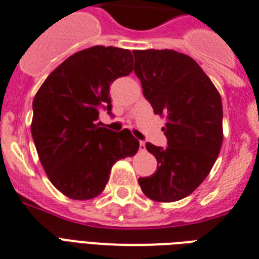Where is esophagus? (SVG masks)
<instances>
[{
  "instance_id": "obj_1",
  "label": "esophagus",
  "mask_w": 259,
  "mask_h": 259,
  "mask_svg": "<svg viewBox=\"0 0 259 259\" xmlns=\"http://www.w3.org/2000/svg\"><path fill=\"white\" fill-rule=\"evenodd\" d=\"M139 150L140 151L146 150V143H144V142H140L139 143Z\"/></svg>"
}]
</instances>
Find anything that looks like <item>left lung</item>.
Listing matches in <instances>:
<instances>
[{
	"label": "left lung",
	"mask_w": 259,
	"mask_h": 259,
	"mask_svg": "<svg viewBox=\"0 0 259 259\" xmlns=\"http://www.w3.org/2000/svg\"><path fill=\"white\" fill-rule=\"evenodd\" d=\"M134 56L143 95L156 115L167 117V147L147 143L158 168L139 178V185L156 202L183 199L206 179L218 158L223 140L221 95L190 56L169 49L136 51Z\"/></svg>",
	"instance_id": "obj_1"
}]
</instances>
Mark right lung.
<instances>
[{
  "mask_svg": "<svg viewBox=\"0 0 259 259\" xmlns=\"http://www.w3.org/2000/svg\"><path fill=\"white\" fill-rule=\"evenodd\" d=\"M134 71L128 49L88 48L68 57L47 77L33 100L32 136L49 181L71 199L103 192L112 165L139 150L131 131L101 127L111 113L109 85Z\"/></svg>",
  "mask_w": 259,
  "mask_h": 259,
  "instance_id": "right-lung-1",
  "label": "right lung"
}]
</instances>
